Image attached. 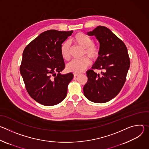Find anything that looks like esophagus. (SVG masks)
I'll return each instance as SVG.
<instances>
[{"mask_svg": "<svg viewBox=\"0 0 149 149\" xmlns=\"http://www.w3.org/2000/svg\"><path fill=\"white\" fill-rule=\"evenodd\" d=\"M79 75V74H78V73H74V77H76L77 76H78Z\"/></svg>", "mask_w": 149, "mask_h": 149, "instance_id": "obj_1", "label": "esophagus"}]
</instances>
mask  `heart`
<instances>
[{
  "label": "heart",
  "mask_w": 149,
  "mask_h": 149,
  "mask_svg": "<svg viewBox=\"0 0 149 149\" xmlns=\"http://www.w3.org/2000/svg\"><path fill=\"white\" fill-rule=\"evenodd\" d=\"M72 40L76 45L84 49L83 56L87 55L92 61H96L98 58L100 54V49L94 45V40L92 38L82 32H78L72 38ZM60 51L63 59L66 61L70 59L71 45L68 41L63 42L61 45ZM88 57L86 56L80 59L72 60L67 64V70L78 74L82 72L91 63V61Z\"/></svg>",
  "instance_id": "heart-1"
}]
</instances>
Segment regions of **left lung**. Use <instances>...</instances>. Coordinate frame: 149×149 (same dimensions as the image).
<instances>
[{
  "label": "left lung",
  "mask_w": 149,
  "mask_h": 149,
  "mask_svg": "<svg viewBox=\"0 0 149 149\" xmlns=\"http://www.w3.org/2000/svg\"><path fill=\"white\" fill-rule=\"evenodd\" d=\"M87 34L94 35L99 40L100 54L93 70L86 72L88 82L84 87V94L91 101L104 103L114 98L123 88L130 58L124 42L107 28L98 26ZM94 69L103 72L100 75Z\"/></svg>",
  "instance_id": "8db88e82"
}]
</instances>
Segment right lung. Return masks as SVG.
Masks as SVG:
<instances>
[{"label":"right lung","mask_w":149,"mask_h":149,"mask_svg":"<svg viewBox=\"0 0 149 149\" xmlns=\"http://www.w3.org/2000/svg\"><path fill=\"white\" fill-rule=\"evenodd\" d=\"M72 32H44L32 40L23 52L20 72L29 95L40 104L54 105L67 96L68 84L74 75L60 74L65 67L60 48Z\"/></svg>","instance_id":"right-lung-1"}]
</instances>
